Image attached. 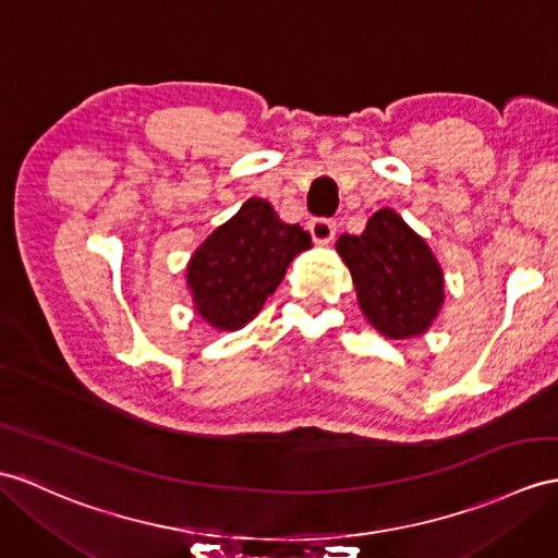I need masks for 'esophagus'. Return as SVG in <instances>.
Wrapping results in <instances>:
<instances>
[{
  "instance_id": "obj_1",
  "label": "esophagus",
  "mask_w": 558,
  "mask_h": 558,
  "mask_svg": "<svg viewBox=\"0 0 558 558\" xmlns=\"http://www.w3.org/2000/svg\"><path fill=\"white\" fill-rule=\"evenodd\" d=\"M307 229L317 243H331L336 236V220H329V217H312Z\"/></svg>"
}]
</instances>
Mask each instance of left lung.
Listing matches in <instances>:
<instances>
[{
  "instance_id": "obj_1",
  "label": "left lung",
  "mask_w": 558,
  "mask_h": 558,
  "mask_svg": "<svg viewBox=\"0 0 558 558\" xmlns=\"http://www.w3.org/2000/svg\"><path fill=\"white\" fill-rule=\"evenodd\" d=\"M336 251L350 269L364 317L386 338L418 336L438 317L442 269L428 243L396 210H376L364 232L343 234Z\"/></svg>"
}]
</instances>
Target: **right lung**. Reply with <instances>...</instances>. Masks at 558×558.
<instances>
[{"instance_id": "right-lung-1", "label": "right lung", "mask_w": 558, "mask_h": 558, "mask_svg": "<svg viewBox=\"0 0 558 558\" xmlns=\"http://www.w3.org/2000/svg\"><path fill=\"white\" fill-rule=\"evenodd\" d=\"M310 246L305 229L279 220L267 201H246L201 243L186 267L196 312L215 329H241L275 293L293 257Z\"/></svg>"}]
</instances>
